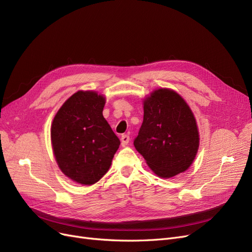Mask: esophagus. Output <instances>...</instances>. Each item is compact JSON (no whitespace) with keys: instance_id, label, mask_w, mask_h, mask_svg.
Returning a JSON list of instances; mask_svg holds the SVG:
<instances>
[{"instance_id":"esophagus-1","label":"esophagus","mask_w":252,"mask_h":252,"mask_svg":"<svg viewBox=\"0 0 252 252\" xmlns=\"http://www.w3.org/2000/svg\"><path fill=\"white\" fill-rule=\"evenodd\" d=\"M120 141H121V146H126L129 142V136L123 135V136H121Z\"/></svg>"}]
</instances>
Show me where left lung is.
Segmentation results:
<instances>
[{
    "label": "left lung",
    "instance_id": "1",
    "mask_svg": "<svg viewBox=\"0 0 252 252\" xmlns=\"http://www.w3.org/2000/svg\"><path fill=\"white\" fill-rule=\"evenodd\" d=\"M143 123L134 141L155 174L169 179L187 170L199 147L196 119L186 100L169 88L143 100Z\"/></svg>",
    "mask_w": 252,
    "mask_h": 252
}]
</instances>
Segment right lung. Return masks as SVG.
Wrapping results in <instances>:
<instances>
[{
	"instance_id": "1",
	"label": "right lung",
	"mask_w": 252,
	"mask_h": 252,
	"mask_svg": "<svg viewBox=\"0 0 252 252\" xmlns=\"http://www.w3.org/2000/svg\"><path fill=\"white\" fill-rule=\"evenodd\" d=\"M106 97L96 91L79 90L65 100L51 126L55 160L73 182L90 186L109 170L120 145L102 116Z\"/></svg>"
}]
</instances>
